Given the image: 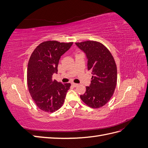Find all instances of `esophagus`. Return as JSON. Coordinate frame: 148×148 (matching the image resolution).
<instances>
[{"label": "esophagus", "instance_id": "1", "mask_svg": "<svg viewBox=\"0 0 148 148\" xmlns=\"http://www.w3.org/2000/svg\"><path fill=\"white\" fill-rule=\"evenodd\" d=\"M71 85H72V86H73V87L76 88V87H77V86H78V84H77V83H71Z\"/></svg>", "mask_w": 148, "mask_h": 148}]
</instances>
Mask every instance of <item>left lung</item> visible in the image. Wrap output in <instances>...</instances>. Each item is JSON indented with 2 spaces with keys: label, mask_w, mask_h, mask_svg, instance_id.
<instances>
[{
  "label": "left lung",
  "mask_w": 148,
  "mask_h": 148,
  "mask_svg": "<svg viewBox=\"0 0 148 148\" xmlns=\"http://www.w3.org/2000/svg\"><path fill=\"white\" fill-rule=\"evenodd\" d=\"M86 53L88 70L92 71L91 84L81 99L92 108L106 104L114 92L117 79V70L112 55L102 44L94 41L76 42Z\"/></svg>",
  "instance_id": "obj_1"
}]
</instances>
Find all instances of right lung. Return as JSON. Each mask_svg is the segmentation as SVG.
Returning a JSON list of instances; mask_svg holds the SVG:
<instances>
[{"instance_id":"add662e5","label":"right lung","mask_w":148,"mask_h":148,"mask_svg":"<svg viewBox=\"0 0 148 148\" xmlns=\"http://www.w3.org/2000/svg\"><path fill=\"white\" fill-rule=\"evenodd\" d=\"M73 42L44 41L34 49L28 64L27 83L31 97L39 108L53 112L63 105L70 83L62 84L52 79L57 73L60 57Z\"/></svg>"}]
</instances>
